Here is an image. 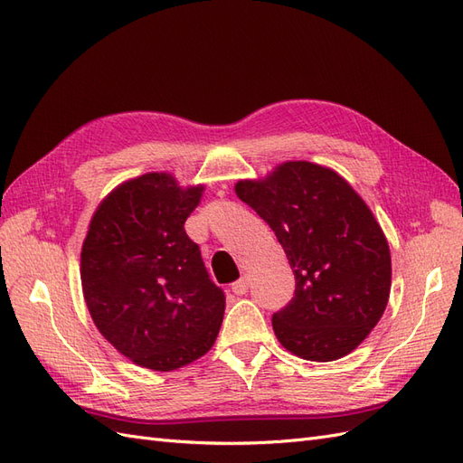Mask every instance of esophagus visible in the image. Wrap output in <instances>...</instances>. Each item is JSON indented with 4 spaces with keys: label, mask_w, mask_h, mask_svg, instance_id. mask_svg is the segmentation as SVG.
I'll list each match as a JSON object with an SVG mask.
<instances>
[{
    "label": "esophagus",
    "mask_w": 463,
    "mask_h": 463,
    "mask_svg": "<svg viewBox=\"0 0 463 463\" xmlns=\"http://www.w3.org/2000/svg\"><path fill=\"white\" fill-rule=\"evenodd\" d=\"M232 293L239 295V297H242V295L248 293V279H246V277H242V279L232 283Z\"/></svg>",
    "instance_id": "esophagus-1"
}]
</instances>
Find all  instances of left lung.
Returning a JSON list of instances; mask_svg holds the SVG:
<instances>
[{"label": "left lung", "mask_w": 463, "mask_h": 463, "mask_svg": "<svg viewBox=\"0 0 463 463\" xmlns=\"http://www.w3.org/2000/svg\"><path fill=\"white\" fill-rule=\"evenodd\" d=\"M234 192L275 232L295 273V297L273 314L281 345L307 361L349 354L386 310L392 256L371 207L335 170L285 161Z\"/></svg>", "instance_id": "obj_1"}]
</instances>
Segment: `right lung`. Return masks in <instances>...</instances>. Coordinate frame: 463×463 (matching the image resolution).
<instances>
[{
  "label": "right lung",
  "mask_w": 463,
  "mask_h": 463,
  "mask_svg": "<svg viewBox=\"0 0 463 463\" xmlns=\"http://www.w3.org/2000/svg\"><path fill=\"white\" fill-rule=\"evenodd\" d=\"M203 190L170 173L129 178L104 195L83 241L92 322L118 353L156 373L200 359L221 329L224 295L184 231Z\"/></svg>",
  "instance_id": "right-lung-1"
}]
</instances>
